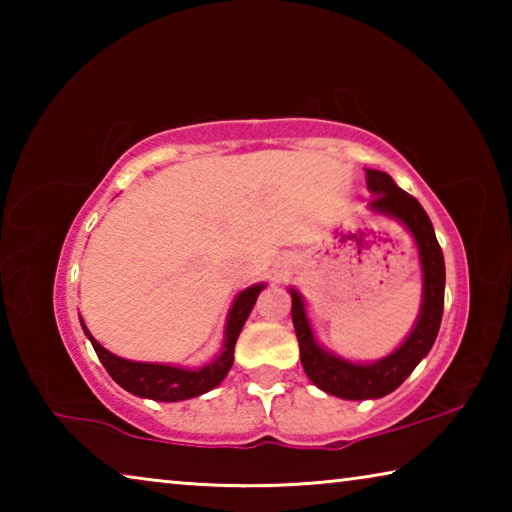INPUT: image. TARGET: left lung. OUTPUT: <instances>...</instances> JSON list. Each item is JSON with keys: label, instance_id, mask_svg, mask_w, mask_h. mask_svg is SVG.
<instances>
[{"label": "left lung", "instance_id": "left-lung-1", "mask_svg": "<svg viewBox=\"0 0 512 512\" xmlns=\"http://www.w3.org/2000/svg\"><path fill=\"white\" fill-rule=\"evenodd\" d=\"M366 183L370 192L375 194L370 201L372 210L402 221L418 244L424 293L420 318L409 339L386 359L361 366V363L339 359L320 348L314 341V334H311L302 298L296 291H291V318L300 343L302 368L320 391L343 397V400H375V397L393 393L429 354L438 336L445 305V259L427 212L411 194L397 187L393 178L384 171L368 169Z\"/></svg>", "mask_w": 512, "mask_h": 512}]
</instances>
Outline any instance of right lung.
I'll return each mask as SVG.
<instances>
[{"label":"right lung","instance_id":"obj_1","mask_svg":"<svg viewBox=\"0 0 512 512\" xmlns=\"http://www.w3.org/2000/svg\"><path fill=\"white\" fill-rule=\"evenodd\" d=\"M262 289L264 284H255V287L239 293L235 305L230 309L228 325H225V345L221 357L198 370L160 366V363H137L115 357V354L108 352L106 348H101V345L92 339L88 329H85V325H81L85 329V334H88L99 361L103 363V368L108 370V375L115 379L124 391L158 402L189 400V397L212 391V388L219 386L225 375H228L232 361H235V343L239 339V332L241 327H244L246 318L250 316V309L255 307L257 296Z\"/></svg>","mask_w":512,"mask_h":512}]
</instances>
